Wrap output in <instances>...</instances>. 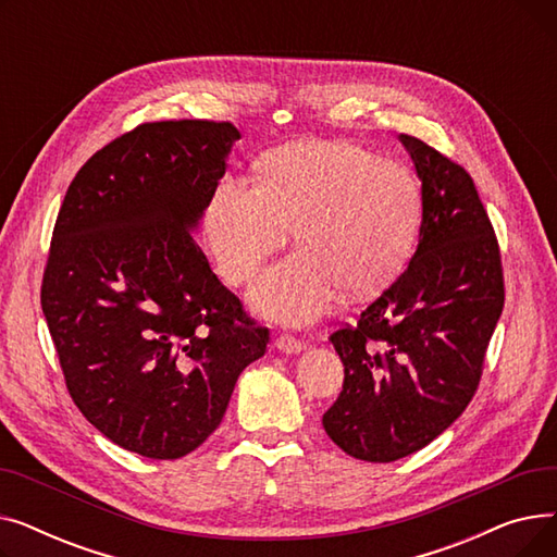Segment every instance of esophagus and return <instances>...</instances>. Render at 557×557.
I'll return each mask as SVG.
<instances>
[{
    "mask_svg": "<svg viewBox=\"0 0 557 557\" xmlns=\"http://www.w3.org/2000/svg\"><path fill=\"white\" fill-rule=\"evenodd\" d=\"M275 345H277V349H282V352H286V355L302 352V349L307 347L305 341H300V338H296V336H290V334H280V336L275 338Z\"/></svg>",
    "mask_w": 557,
    "mask_h": 557,
    "instance_id": "1",
    "label": "esophagus"
}]
</instances>
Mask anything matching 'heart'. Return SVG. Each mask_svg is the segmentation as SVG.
Masks as SVG:
<instances>
[{
  "instance_id": "b5f03b06",
  "label": "heart",
  "mask_w": 557,
  "mask_h": 557,
  "mask_svg": "<svg viewBox=\"0 0 557 557\" xmlns=\"http://www.w3.org/2000/svg\"><path fill=\"white\" fill-rule=\"evenodd\" d=\"M257 185L223 178L205 208L219 275L244 284L296 227L298 250L263 273L250 302L284 323H307L343 288L382 290L411 257L422 225V187L401 162L355 141H294L257 162Z\"/></svg>"
}]
</instances>
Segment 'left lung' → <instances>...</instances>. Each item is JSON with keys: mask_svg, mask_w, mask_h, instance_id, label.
Returning <instances> with one entry per match:
<instances>
[{"mask_svg": "<svg viewBox=\"0 0 557 557\" xmlns=\"http://www.w3.org/2000/svg\"><path fill=\"white\" fill-rule=\"evenodd\" d=\"M399 139L422 181L418 250L357 325L330 336L345 376L323 426L370 462L426 447L465 411L506 302L499 242L472 175L413 135Z\"/></svg>", "mask_w": 557, "mask_h": 557, "instance_id": "1", "label": "left lung"}]
</instances>
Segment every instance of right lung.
Wrapping results in <instances>:
<instances>
[{"label": "right lung", "instance_id": "right-lung-1", "mask_svg": "<svg viewBox=\"0 0 557 557\" xmlns=\"http://www.w3.org/2000/svg\"><path fill=\"white\" fill-rule=\"evenodd\" d=\"M239 131L146 122L87 160L58 210L40 302L78 411L114 445L183 458L221 424L269 327L191 237Z\"/></svg>", "mask_w": 557, "mask_h": 557}]
</instances>
